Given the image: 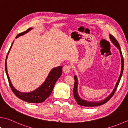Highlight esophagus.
Listing matches in <instances>:
<instances>
[{
    "mask_svg": "<svg viewBox=\"0 0 128 128\" xmlns=\"http://www.w3.org/2000/svg\"><path fill=\"white\" fill-rule=\"evenodd\" d=\"M71 68H72V66L70 65H66V66H64V68H63V72L65 73L69 74V73H70Z\"/></svg>",
    "mask_w": 128,
    "mask_h": 128,
    "instance_id": "obj_1",
    "label": "esophagus"
}]
</instances>
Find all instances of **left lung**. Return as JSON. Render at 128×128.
<instances>
[{
    "mask_svg": "<svg viewBox=\"0 0 128 128\" xmlns=\"http://www.w3.org/2000/svg\"><path fill=\"white\" fill-rule=\"evenodd\" d=\"M109 36H110V38L111 41L112 42V44L116 46V47L118 48V49H119V51H120V56H121V60H122V68H121V72H120V74L119 79H118L117 82H116V85L115 86L114 89L113 90L112 92L111 93V94L109 95L106 98H104V100H102V101L91 102V101H86V100H83L82 98H80V96H79L78 93V90H77V87H78V79H77V77H76V76H74L75 82H74L73 94H74V98H75V100L76 101V102L78 103L79 105L85 106V107H94V106H100V105H102V104L106 103L107 102H108L109 100H110L111 98V97H112L114 94H115L116 90V89H117V87L118 86V85H119V82L120 81L121 78H122V73H123V70H124V59H123L122 50H121L120 45H119V43H118V41L116 40V39L112 35H111V34H109Z\"/></svg>",
    "mask_w": 128,
    "mask_h": 128,
    "instance_id": "left-lung-1",
    "label": "left lung"
}]
</instances>
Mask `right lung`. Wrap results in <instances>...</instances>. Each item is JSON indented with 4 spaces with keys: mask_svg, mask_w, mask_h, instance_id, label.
Wrapping results in <instances>:
<instances>
[{
    "mask_svg": "<svg viewBox=\"0 0 128 128\" xmlns=\"http://www.w3.org/2000/svg\"><path fill=\"white\" fill-rule=\"evenodd\" d=\"M32 29V28H30L27 30L26 31L19 34L17 36H16V38H18V37H20V36L24 35V34H27L28 32H29L30 30H31ZM13 43L11 45L10 48L8 51V52L6 57L5 62V69L6 76H7L9 84L13 92L17 97H18V98H20V100H22L27 102L34 104L42 102L45 101L46 98H48V97L50 96L51 94H52L55 83H56L58 79L60 78V76H62V66H59L58 67H56V68H53L52 70L50 71L49 74H48V77L46 78V80H45V82L43 83V84H42L40 87L37 88L36 90H34V91L30 92L28 93H23L18 91V90L15 89V88L13 87V86L12 84L10 78L9 77L7 71V66H6V59H7L9 52L12 46Z\"/></svg>",
    "mask_w": 128,
    "mask_h": 128,
    "instance_id": "obj_1",
    "label": "right lung"
}]
</instances>
